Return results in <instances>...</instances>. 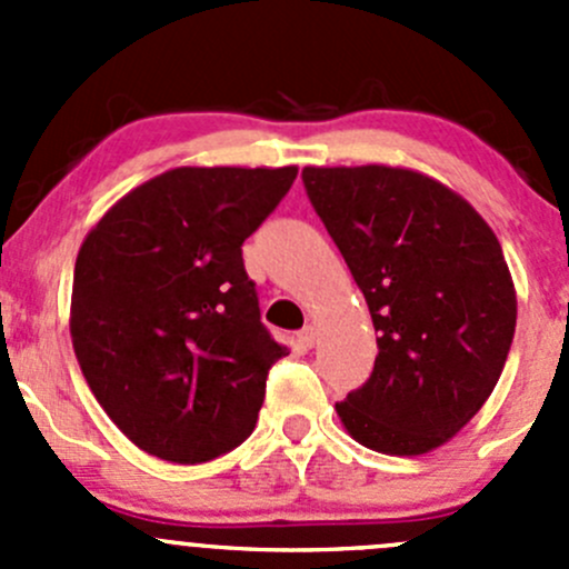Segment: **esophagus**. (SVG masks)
Returning <instances> with one entry per match:
<instances>
[{
	"label": "esophagus",
	"mask_w": 569,
	"mask_h": 569,
	"mask_svg": "<svg viewBox=\"0 0 569 569\" xmlns=\"http://www.w3.org/2000/svg\"><path fill=\"white\" fill-rule=\"evenodd\" d=\"M297 338H300L302 347H313V343H317V330H313V327H302Z\"/></svg>",
	"instance_id": "esophagus-1"
}]
</instances>
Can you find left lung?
Segmentation results:
<instances>
[{
  "instance_id": "obj_1",
  "label": "left lung",
  "mask_w": 569,
  "mask_h": 569,
  "mask_svg": "<svg viewBox=\"0 0 569 569\" xmlns=\"http://www.w3.org/2000/svg\"><path fill=\"white\" fill-rule=\"evenodd\" d=\"M302 183L377 330L369 380L336 410L366 449L416 457L481 410L515 338L518 300L473 206L405 168H306Z\"/></svg>"
}]
</instances>
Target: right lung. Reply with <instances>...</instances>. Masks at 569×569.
<instances>
[{
	"mask_svg": "<svg viewBox=\"0 0 569 569\" xmlns=\"http://www.w3.org/2000/svg\"><path fill=\"white\" fill-rule=\"evenodd\" d=\"M297 168H176L131 189L73 267L71 338L120 432L159 460L194 465L250 438L274 360L244 239Z\"/></svg>",
	"mask_w": 569,
	"mask_h": 569,
	"instance_id": "add662e5",
	"label": "right lung"
}]
</instances>
